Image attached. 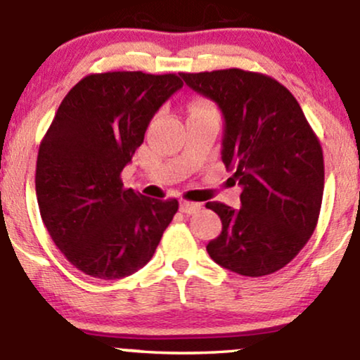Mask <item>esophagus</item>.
Returning <instances> with one entry per match:
<instances>
[{"mask_svg":"<svg viewBox=\"0 0 360 360\" xmlns=\"http://www.w3.org/2000/svg\"><path fill=\"white\" fill-rule=\"evenodd\" d=\"M179 210L183 213H186V214H193V213L200 212L201 205L200 203H193V201H181Z\"/></svg>","mask_w":360,"mask_h":360,"instance_id":"1","label":"esophagus"}]
</instances>
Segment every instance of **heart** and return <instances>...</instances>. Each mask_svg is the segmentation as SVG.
<instances>
[{
	"mask_svg": "<svg viewBox=\"0 0 360 360\" xmlns=\"http://www.w3.org/2000/svg\"><path fill=\"white\" fill-rule=\"evenodd\" d=\"M194 111H210V113H217L214 106L212 103H206V101H196L189 106V113H194Z\"/></svg>",
	"mask_w": 360,
	"mask_h": 360,
	"instance_id": "heart-1",
	"label": "heart"
}]
</instances>
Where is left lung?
I'll return each instance as SVG.
<instances>
[{
    "label": "left lung",
    "mask_w": 360,
    "mask_h": 360,
    "mask_svg": "<svg viewBox=\"0 0 360 360\" xmlns=\"http://www.w3.org/2000/svg\"><path fill=\"white\" fill-rule=\"evenodd\" d=\"M225 118L221 160L242 186L240 208L210 201L221 233L206 245L225 269L249 278L283 269L307 245L323 198V150L296 98L260 72H181Z\"/></svg>",
    "instance_id": "1"
}]
</instances>
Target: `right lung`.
I'll return each instance as SVG.
<instances>
[{
  "label": "right lung",
  "mask_w": 360,
  "mask_h": 360,
  "mask_svg": "<svg viewBox=\"0 0 360 360\" xmlns=\"http://www.w3.org/2000/svg\"><path fill=\"white\" fill-rule=\"evenodd\" d=\"M176 74H89L65 94L37 157L40 217L65 259L98 279H122L152 259L179 208L122 183L123 167L169 96Z\"/></svg>",
  "instance_id": "add662e5"
}]
</instances>
